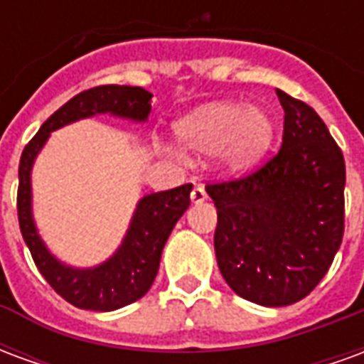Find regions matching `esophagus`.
Instances as JSON below:
<instances>
[{
	"label": "esophagus",
	"mask_w": 364,
	"mask_h": 364,
	"mask_svg": "<svg viewBox=\"0 0 364 364\" xmlns=\"http://www.w3.org/2000/svg\"><path fill=\"white\" fill-rule=\"evenodd\" d=\"M191 200H193V205H200V203H205L206 200L205 187H195L193 193H191Z\"/></svg>",
	"instance_id": "34e87169"
}]
</instances>
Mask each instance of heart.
<instances>
[{
  "instance_id": "obj_1",
  "label": "heart",
  "mask_w": 364,
  "mask_h": 364,
  "mask_svg": "<svg viewBox=\"0 0 364 364\" xmlns=\"http://www.w3.org/2000/svg\"><path fill=\"white\" fill-rule=\"evenodd\" d=\"M175 136L193 156H218L226 173H242L267 156L274 120L261 107L234 101L200 105L175 122Z\"/></svg>"
}]
</instances>
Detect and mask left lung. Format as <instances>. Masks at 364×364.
Masks as SVG:
<instances>
[{
	"mask_svg": "<svg viewBox=\"0 0 364 364\" xmlns=\"http://www.w3.org/2000/svg\"><path fill=\"white\" fill-rule=\"evenodd\" d=\"M282 146L240 181L208 185L218 214L214 252L224 281L253 304L308 296L343 240L345 161L312 107L277 90Z\"/></svg>",
	"mask_w": 364,
	"mask_h": 364,
	"instance_id": "1",
	"label": "left lung"
}]
</instances>
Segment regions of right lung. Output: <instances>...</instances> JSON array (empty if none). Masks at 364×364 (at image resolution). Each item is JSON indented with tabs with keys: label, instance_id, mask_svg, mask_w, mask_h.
Here are the masks:
<instances>
[{
	"label": "right lung",
	"instance_id": "obj_1",
	"mask_svg": "<svg viewBox=\"0 0 364 364\" xmlns=\"http://www.w3.org/2000/svg\"><path fill=\"white\" fill-rule=\"evenodd\" d=\"M151 111V93L132 85H101L70 99L44 122L23 150L19 161L17 213L23 240L46 282L70 304L91 312H112L132 304L150 290L167 237L191 205L193 185L144 195L119 247L93 267H74L58 259L36 228L33 214V166L54 130L99 114L144 124Z\"/></svg>",
	"mask_w": 364,
	"mask_h": 364
}]
</instances>
